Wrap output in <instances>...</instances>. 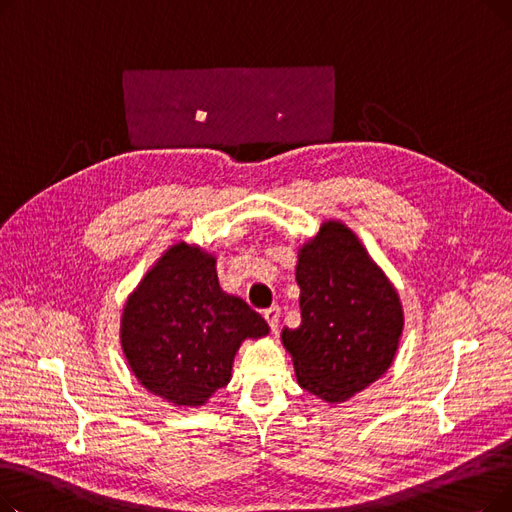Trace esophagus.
Returning a JSON list of instances; mask_svg holds the SVG:
<instances>
[{
  "label": "esophagus",
  "mask_w": 512,
  "mask_h": 512,
  "mask_svg": "<svg viewBox=\"0 0 512 512\" xmlns=\"http://www.w3.org/2000/svg\"><path fill=\"white\" fill-rule=\"evenodd\" d=\"M263 317L267 324H270V328L276 332L278 330V324H280V307H270L263 311Z\"/></svg>",
  "instance_id": "1"
}]
</instances>
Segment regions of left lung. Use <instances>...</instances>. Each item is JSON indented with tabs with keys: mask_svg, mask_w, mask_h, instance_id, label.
Listing matches in <instances>:
<instances>
[{
	"mask_svg": "<svg viewBox=\"0 0 512 512\" xmlns=\"http://www.w3.org/2000/svg\"><path fill=\"white\" fill-rule=\"evenodd\" d=\"M301 326L284 328L297 382L326 402H342L388 371L402 334L400 299L359 238L324 222L299 251Z\"/></svg>",
	"mask_w": 512,
	"mask_h": 512,
	"instance_id": "8db88e82",
	"label": "left lung"
}]
</instances>
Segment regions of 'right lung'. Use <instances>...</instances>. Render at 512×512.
Segmentation results:
<instances>
[{"mask_svg": "<svg viewBox=\"0 0 512 512\" xmlns=\"http://www.w3.org/2000/svg\"><path fill=\"white\" fill-rule=\"evenodd\" d=\"M267 332L257 311L220 288L215 257L186 242L130 294L120 328L132 373L176 407H201L230 382L240 342Z\"/></svg>", "mask_w": 512, "mask_h": 512, "instance_id": "1", "label": "right lung"}]
</instances>
